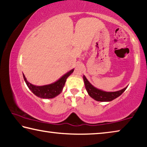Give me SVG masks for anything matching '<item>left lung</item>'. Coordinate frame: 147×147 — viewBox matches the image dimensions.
Segmentation results:
<instances>
[{"mask_svg": "<svg viewBox=\"0 0 147 147\" xmlns=\"http://www.w3.org/2000/svg\"><path fill=\"white\" fill-rule=\"evenodd\" d=\"M83 79L84 81V84H85L86 86V89L87 91H88L89 95L96 101L109 102L113 100L120 96L126 90V89L127 88V87H126L125 88L117 91L106 92L94 88L93 86L91 85L84 75L83 76Z\"/></svg>", "mask_w": 147, "mask_h": 147, "instance_id": "obj_1", "label": "left lung"}]
</instances>
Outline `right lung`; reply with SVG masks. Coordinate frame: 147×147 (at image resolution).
I'll list each match as a JSON object with an SVG mask.
<instances>
[{
    "mask_svg": "<svg viewBox=\"0 0 147 147\" xmlns=\"http://www.w3.org/2000/svg\"><path fill=\"white\" fill-rule=\"evenodd\" d=\"M73 71L74 69L64 74L61 78H59L54 83L43 86H36L28 82L24 74L23 78L30 90L37 96L41 98H53L61 93L67 78L73 73Z\"/></svg>",
    "mask_w": 147,
    "mask_h": 147,
    "instance_id": "add662e5",
    "label": "right lung"
}]
</instances>
